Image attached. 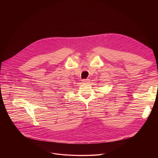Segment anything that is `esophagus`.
Segmentation results:
<instances>
[{
	"mask_svg": "<svg viewBox=\"0 0 158 158\" xmlns=\"http://www.w3.org/2000/svg\"><path fill=\"white\" fill-rule=\"evenodd\" d=\"M82 81H83L85 83H87L88 82V79H83Z\"/></svg>",
	"mask_w": 158,
	"mask_h": 158,
	"instance_id": "1",
	"label": "esophagus"
}]
</instances>
